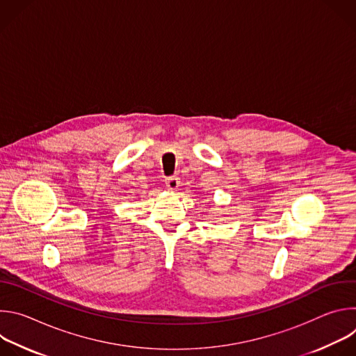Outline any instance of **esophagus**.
Instances as JSON below:
<instances>
[{"label": "esophagus", "instance_id": "1", "mask_svg": "<svg viewBox=\"0 0 356 356\" xmlns=\"http://www.w3.org/2000/svg\"><path fill=\"white\" fill-rule=\"evenodd\" d=\"M179 186H180L179 177L172 176V177H168V179H166V187H168L169 190H177Z\"/></svg>", "mask_w": 356, "mask_h": 356}]
</instances>
